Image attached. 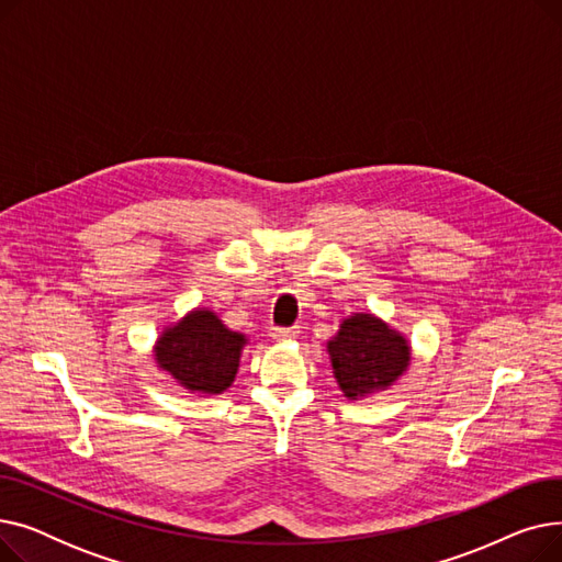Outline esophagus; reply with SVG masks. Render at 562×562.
I'll use <instances>...</instances> for the list:
<instances>
[{
  "label": "esophagus",
  "mask_w": 562,
  "mask_h": 562,
  "mask_svg": "<svg viewBox=\"0 0 562 562\" xmlns=\"http://www.w3.org/2000/svg\"><path fill=\"white\" fill-rule=\"evenodd\" d=\"M301 335L299 326H291V328H273L271 337L273 339H296Z\"/></svg>",
  "instance_id": "1"
}]
</instances>
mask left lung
Masks as SVG:
<instances>
[{
    "label": "left lung",
    "mask_w": 562,
    "mask_h": 562,
    "mask_svg": "<svg viewBox=\"0 0 562 562\" xmlns=\"http://www.w3.org/2000/svg\"><path fill=\"white\" fill-rule=\"evenodd\" d=\"M328 352L335 378L348 398L392 385L409 362L407 341L371 314L346 318L328 344Z\"/></svg>",
    "instance_id": "left-lung-1"
}]
</instances>
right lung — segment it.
<instances>
[{
  "label": "right lung",
  "mask_w": 562,
  "mask_h": 562,
  "mask_svg": "<svg viewBox=\"0 0 562 562\" xmlns=\"http://www.w3.org/2000/svg\"><path fill=\"white\" fill-rule=\"evenodd\" d=\"M246 337L227 330L214 312L198 310L157 344V362L191 392L221 394L239 369Z\"/></svg>",
  "instance_id": "1"
}]
</instances>
